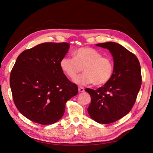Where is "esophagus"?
<instances>
[{"mask_svg":"<svg viewBox=\"0 0 153 153\" xmlns=\"http://www.w3.org/2000/svg\"><path fill=\"white\" fill-rule=\"evenodd\" d=\"M78 91H79L80 92H84V88L82 87H78Z\"/></svg>","mask_w":153,"mask_h":153,"instance_id":"obj_1","label":"esophagus"}]
</instances>
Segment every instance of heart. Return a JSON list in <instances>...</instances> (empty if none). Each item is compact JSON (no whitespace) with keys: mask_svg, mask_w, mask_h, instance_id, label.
Instances as JSON below:
<instances>
[{"mask_svg":"<svg viewBox=\"0 0 153 153\" xmlns=\"http://www.w3.org/2000/svg\"><path fill=\"white\" fill-rule=\"evenodd\" d=\"M73 56L64 57L61 60L60 66L71 78H75L84 69V73L74 80L76 84L102 85L112 78L114 69L113 60L109 57L102 56L96 49L80 48L73 52Z\"/></svg>","mask_w":153,"mask_h":153,"instance_id":"b5f03b06","label":"heart"}]
</instances>
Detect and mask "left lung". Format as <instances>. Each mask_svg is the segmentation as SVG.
I'll list each match as a JSON object with an SVG mask.
<instances>
[{
	"label": "left lung",
	"instance_id": "obj_1",
	"mask_svg": "<svg viewBox=\"0 0 153 153\" xmlns=\"http://www.w3.org/2000/svg\"><path fill=\"white\" fill-rule=\"evenodd\" d=\"M96 45L109 50L114 69L112 78L103 86L95 91L85 89L91 98L87 111L92 119L106 124L130 112L142 84L141 68L137 57L121 45L107 42Z\"/></svg>",
	"mask_w": 153,
	"mask_h": 153
}]
</instances>
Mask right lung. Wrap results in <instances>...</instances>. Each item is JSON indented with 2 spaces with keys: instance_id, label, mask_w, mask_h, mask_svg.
<instances>
[{
  "instance_id": "right-lung-1",
  "label": "right lung",
  "mask_w": 153,
  "mask_h": 153,
  "mask_svg": "<svg viewBox=\"0 0 153 153\" xmlns=\"http://www.w3.org/2000/svg\"><path fill=\"white\" fill-rule=\"evenodd\" d=\"M68 43H45L18 57L10 75L14 102L19 112L34 123L58 121L68 100L78 94L60 66L69 48Z\"/></svg>"
}]
</instances>
